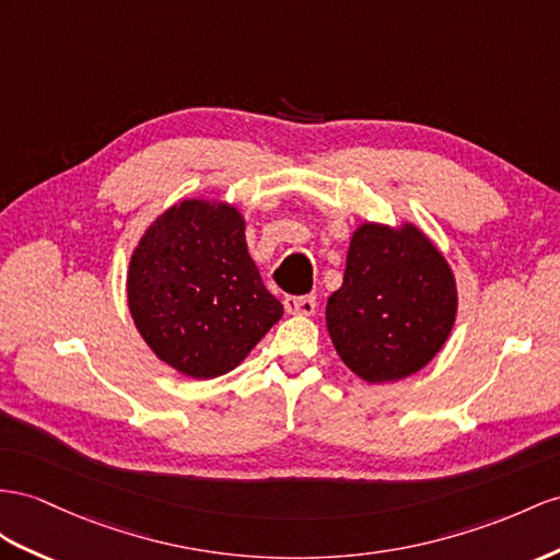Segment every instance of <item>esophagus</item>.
<instances>
[{
	"label": "esophagus",
	"instance_id": "34e87169",
	"mask_svg": "<svg viewBox=\"0 0 560 560\" xmlns=\"http://www.w3.org/2000/svg\"><path fill=\"white\" fill-rule=\"evenodd\" d=\"M283 307L289 314H300V317H310V314H314V310H317V300H314L312 295H305V298H295V295H289L283 300Z\"/></svg>",
	"mask_w": 560,
	"mask_h": 560
}]
</instances>
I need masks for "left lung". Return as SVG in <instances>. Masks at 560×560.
Returning <instances> with one entry per match:
<instances>
[{
	"instance_id": "left-lung-1",
	"label": "left lung",
	"mask_w": 560,
	"mask_h": 560,
	"mask_svg": "<svg viewBox=\"0 0 560 560\" xmlns=\"http://www.w3.org/2000/svg\"><path fill=\"white\" fill-rule=\"evenodd\" d=\"M458 291L447 257L413 222L364 220L352 232L326 331L354 376L378 385L417 374L447 342Z\"/></svg>"
}]
</instances>
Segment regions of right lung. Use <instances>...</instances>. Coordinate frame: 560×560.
Instances as JSON below:
<instances>
[{
    "mask_svg": "<svg viewBox=\"0 0 560 560\" xmlns=\"http://www.w3.org/2000/svg\"><path fill=\"white\" fill-rule=\"evenodd\" d=\"M127 307L158 360L198 381L236 369L283 317L248 253L243 212L203 196L143 229L127 267Z\"/></svg>",
    "mask_w": 560,
    "mask_h": 560,
    "instance_id": "add662e5",
    "label": "right lung"
}]
</instances>
